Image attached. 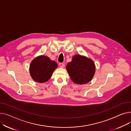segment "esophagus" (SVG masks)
I'll return each instance as SVG.
<instances>
[{"instance_id":"obj_1","label":"esophagus","mask_w":131,"mask_h":131,"mask_svg":"<svg viewBox=\"0 0 131 131\" xmlns=\"http://www.w3.org/2000/svg\"><path fill=\"white\" fill-rule=\"evenodd\" d=\"M59 66L61 68H64L65 67V64L64 63H60L59 64Z\"/></svg>"}]
</instances>
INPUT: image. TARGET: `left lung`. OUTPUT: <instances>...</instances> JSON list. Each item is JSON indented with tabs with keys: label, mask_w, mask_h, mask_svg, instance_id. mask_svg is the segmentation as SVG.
Wrapping results in <instances>:
<instances>
[{
	"label": "left lung",
	"mask_w": 131,
	"mask_h": 131,
	"mask_svg": "<svg viewBox=\"0 0 131 131\" xmlns=\"http://www.w3.org/2000/svg\"><path fill=\"white\" fill-rule=\"evenodd\" d=\"M66 70L75 83L84 84L92 79L95 67L92 59L80 54H75L72 61L66 65Z\"/></svg>",
	"instance_id": "8db88e82"
}]
</instances>
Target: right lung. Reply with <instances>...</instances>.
I'll return each mask as SVG.
<instances>
[{
  "instance_id": "right-lung-1",
  "label": "right lung",
  "mask_w": 131,
  "mask_h": 131,
  "mask_svg": "<svg viewBox=\"0 0 131 131\" xmlns=\"http://www.w3.org/2000/svg\"><path fill=\"white\" fill-rule=\"evenodd\" d=\"M56 62L46 56H39L34 58L30 65V73L32 79L39 83L47 82L51 77L57 67Z\"/></svg>"
}]
</instances>
